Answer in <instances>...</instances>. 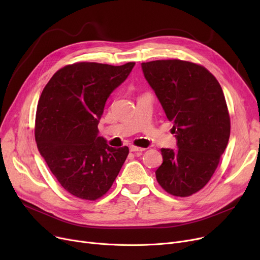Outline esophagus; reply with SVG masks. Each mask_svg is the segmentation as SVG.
<instances>
[{
  "mask_svg": "<svg viewBox=\"0 0 260 260\" xmlns=\"http://www.w3.org/2000/svg\"><path fill=\"white\" fill-rule=\"evenodd\" d=\"M129 151L131 152H133V153H140V152H143L144 151V148H142V147H137V146H134V145H132V146H129Z\"/></svg>",
  "mask_w": 260,
  "mask_h": 260,
  "instance_id": "obj_1",
  "label": "esophagus"
}]
</instances>
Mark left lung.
Instances as JSON below:
<instances>
[{"instance_id":"1","label":"left lung","mask_w":260,"mask_h":260,"mask_svg":"<svg viewBox=\"0 0 260 260\" xmlns=\"http://www.w3.org/2000/svg\"><path fill=\"white\" fill-rule=\"evenodd\" d=\"M167 118L174 123L176 148H161L158 183L174 196L186 197L206 185L230 138V116L216 78L203 66L181 60L141 64Z\"/></svg>"}]
</instances>
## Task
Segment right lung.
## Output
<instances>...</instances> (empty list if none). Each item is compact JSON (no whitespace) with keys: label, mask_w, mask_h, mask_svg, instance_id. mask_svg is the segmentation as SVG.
Listing matches in <instances>:
<instances>
[{"label":"right lung","mask_w":260,"mask_h":260,"mask_svg":"<svg viewBox=\"0 0 260 260\" xmlns=\"http://www.w3.org/2000/svg\"><path fill=\"white\" fill-rule=\"evenodd\" d=\"M134 66V62L67 65L41 94L35 131L38 148L60 184L78 198L103 196L126 160L128 147L109 146L99 136L98 124L108 97Z\"/></svg>","instance_id":"1"}]
</instances>
